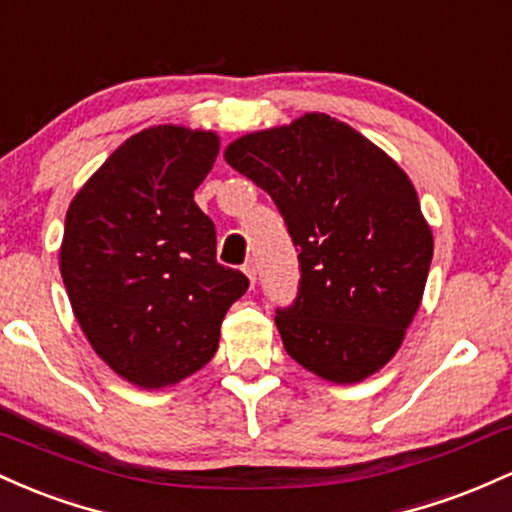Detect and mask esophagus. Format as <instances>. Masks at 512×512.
Wrapping results in <instances>:
<instances>
[{"instance_id":"1","label":"esophagus","mask_w":512,"mask_h":512,"mask_svg":"<svg viewBox=\"0 0 512 512\" xmlns=\"http://www.w3.org/2000/svg\"><path fill=\"white\" fill-rule=\"evenodd\" d=\"M241 271L246 273V278L251 280V285H256V266H254V261L244 263V268H241Z\"/></svg>"}]
</instances>
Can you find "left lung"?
Returning <instances> with one entry per match:
<instances>
[{"label": "left lung", "instance_id": "8db88e82", "mask_svg": "<svg viewBox=\"0 0 512 512\" xmlns=\"http://www.w3.org/2000/svg\"><path fill=\"white\" fill-rule=\"evenodd\" d=\"M278 205L300 251V287L275 309L292 360L355 384L382 370L421 307L433 234L409 176L350 125L304 113L225 149Z\"/></svg>", "mask_w": 512, "mask_h": 512}]
</instances>
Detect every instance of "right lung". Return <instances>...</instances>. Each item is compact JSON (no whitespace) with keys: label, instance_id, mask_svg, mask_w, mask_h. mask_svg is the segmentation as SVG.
I'll use <instances>...</instances> for the list:
<instances>
[{"label":"right lung","instance_id":"1","mask_svg":"<svg viewBox=\"0 0 512 512\" xmlns=\"http://www.w3.org/2000/svg\"><path fill=\"white\" fill-rule=\"evenodd\" d=\"M220 152L210 130L154 125L125 140L74 195L60 273L86 341L116 375L162 389L208 365L249 278L215 258L195 205Z\"/></svg>","mask_w":512,"mask_h":512}]
</instances>
